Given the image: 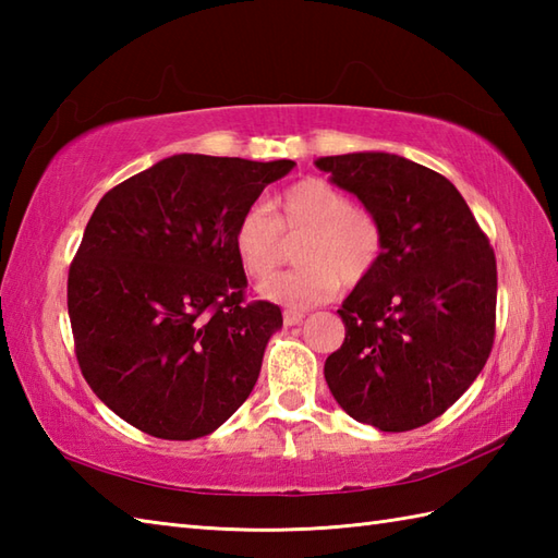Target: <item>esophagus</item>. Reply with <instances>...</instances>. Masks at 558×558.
Listing matches in <instances>:
<instances>
[{"label": "esophagus", "instance_id": "obj_1", "mask_svg": "<svg viewBox=\"0 0 558 558\" xmlns=\"http://www.w3.org/2000/svg\"><path fill=\"white\" fill-rule=\"evenodd\" d=\"M302 318H304V312H298V310L282 312V322H286V326H298Z\"/></svg>", "mask_w": 558, "mask_h": 558}]
</instances>
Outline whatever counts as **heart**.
<instances>
[{
	"instance_id": "b5f03b06",
	"label": "heart",
	"mask_w": 558,
	"mask_h": 558,
	"mask_svg": "<svg viewBox=\"0 0 558 558\" xmlns=\"http://www.w3.org/2000/svg\"><path fill=\"white\" fill-rule=\"evenodd\" d=\"M234 252L254 280L268 278L286 256V240H302L294 248L300 268L258 286V298L312 306L342 288H357L384 256V228L372 210L326 180H306L286 189L276 218L264 206H248L234 225Z\"/></svg>"
}]
</instances>
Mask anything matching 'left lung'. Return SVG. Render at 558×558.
<instances>
[{
	"mask_svg": "<svg viewBox=\"0 0 558 558\" xmlns=\"http://www.w3.org/2000/svg\"><path fill=\"white\" fill-rule=\"evenodd\" d=\"M381 220L384 256L338 310L345 340L324 376L352 420L410 432L436 420L487 364L496 258L446 177L396 153L314 160Z\"/></svg>",
	"mask_w": 558,
	"mask_h": 558,
	"instance_id": "8db88e82",
	"label": "left lung"
}]
</instances>
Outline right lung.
I'll list each match as a JSON object with an SVG mask.
<instances>
[{
  "label": "right lung",
  "instance_id": "add662e5",
  "mask_svg": "<svg viewBox=\"0 0 558 558\" xmlns=\"http://www.w3.org/2000/svg\"><path fill=\"white\" fill-rule=\"evenodd\" d=\"M292 160L180 153L100 198L69 268L76 360L105 405L170 441L248 398L280 306L244 302L234 225Z\"/></svg>",
  "mask_w": 558,
  "mask_h": 558
}]
</instances>
